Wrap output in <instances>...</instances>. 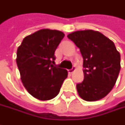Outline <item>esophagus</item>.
Segmentation results:
<instances>
[{"instance_id": "obj_1", "label": "esophagus", "mask_w": 125, "mask_h": 125, "mask_svg": "<svg viewBox=\"0 0 125 125\" xmlns=\"http://www.w3.org/2000/svg\"><path fill=\"white\" fill-rule=\"evenodd\" d=\"M74 71H75V68H74V67H73V68H71V69H70V70H68V73H72Z\"/></svg>"}]
</instances>
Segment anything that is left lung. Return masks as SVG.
Wrapping results in <instances>:
<instances>
[{"label":"left lung","instance_id":"left-lung-1","mask_svg":"<svg viewBox=\"0 0 125 125\" xmlns=\"http://www.w3.org/2000/svg\"><path fill=\"white\" fill-rule=\"evenodd\" d=\"M83 58L84 80L76 85L79 96L88 102L106 96L116 84L121 68L120 54L112 40L98 31H76L67 36Z\"/></svg>","mask_w":125,"mask_h":125}]
</instances>
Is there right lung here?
<instances>
[{
    "label": "right lung",
    "instance_id": "1",
    "mask_svg": "<svg viewBox=\"0 0 125 125\" xmlns=\"http://www.w3.org/2000/svg\"><path fill=\"white\" fill-rule=\"evenodd\" d=\"M58 30L43 29L26 36L18 48L16 62L21 79L34 98L47 101L60 92L68 76L65 69L54 67V52L64 37Z\"/></svg>",
    "mask_w": 125,
    "mask_h": 125
}]
</instances>
